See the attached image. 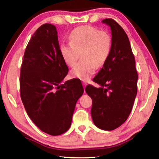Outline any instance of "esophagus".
Masks as SVG:
<instances>
[{"label": "esophagus", "mask_w": 159, "mask_h": 159, "mask_svg": "<svg viewBox=\"0 0 159 159\" xmlns=\"http://www.w3.org/2000/svg\"><path fill=\"white\" fill-rule=\"evenodd\" d=\"M83 87H84V88H85V86L87 85V83L85 82V81H83Z\"/></svg>", "instance_id": "obj_1"}]
</instances>
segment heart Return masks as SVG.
Listing matches in <instances>:
<instances>
[{"label":"heart","mask_w":159,"mask_h":159,"mask_svg":"<svg viewBox=\"0 0 159 159\" xmlns=\"http://www.w3.org/2000/svg\"><path fill=\"white\" fill-rule=\"evenodd\" d=\"M70 43H62L60 51L64 62L72 67L82 60L70 72L71 78L87 80L99 68L107 62L111 52L112 38L109 32L91 26L74 29L69 36Z\"/></svg>","instance_id":"heart-1"}]
</instances>
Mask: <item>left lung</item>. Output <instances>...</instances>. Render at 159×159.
<instances>
[{
  "label": "left lung",
  "instance_id": "left-lung-1",
  "mask_svg": "<svg viewBox=\"0 0 159 159\" xmlns=\"http://www.w3.org/2000/svg\"><path fill=\"white\" fill-rule=\"evenodd\" d=\"M102 22L111 27L112 50L93 80L100 85H88L85 91L92 99L91 115L102 130H113L125 123L133 109L138 92V75L127 34L114 20Z\"/></svg>",
  "mask_w": 159,
  "mask_h": 159
}]
</instances>
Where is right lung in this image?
I'll use <instances>...</instances> for the list:
<instances>
[{"instance_id": "obj_1", "label": "right lung", "mask_w": 159, "mask_h": 159, "mask_svg": "<svg viewBox=\"0 0 159 159\" xmlns=\"http://www.w3.org/2000/svg\"><path fill=\"white\" fill-rule=\"evenodd\" d=\"M69 69L60 51L57 29L44 24L26 48L20 72V96L26 111L40 130L60 135L71 124L76 102L83 95L81 82H61Z\"/></svg>"}]
</instances>
